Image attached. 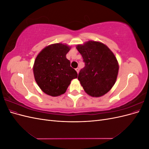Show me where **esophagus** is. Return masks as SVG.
Returning <instances> with one entry per match:
<instances>
[{
    "mask_svg": "<svg viewBox=\"0 0 149 149\" xmlns=\"http://www.w3.org/2000/svg\"><path fill=\"white\" fill-rule=\"evenodd\" d=\"M76 72H77V73H79V69L78 68H76Z\"/></svg>",
    "mask_w": 149,
    "mask_h": 149,
    "instance_id": "34e87169",
    "label": "esophagus"
}]
</instances>
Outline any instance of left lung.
<instances>
[{
  "mask_svg": "<svg viewBox=\"0 0 149 149\" xmlns=\"http://www.w3.org/2000/svg\"><path fill=\"white\" fill-rule=\"evenodd\" d=\"M85 66L78 79L85 92L93 97H101L109 92L118 77L119 64L114 53L106 45L89 41L76 47Z\"/></svg>",
  "mask_w": 149,
  "mask_h": 149,
  "instance_id": "obj_1",
  "label": "left lung"
}]
</instances>
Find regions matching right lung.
<instances>
[{
    "label": "right lung",
    "mask_w": 149,
    "mask_h": 149,
    "mask_svg": "<svg viewBox=\"0 0 149 149\" xmlns=\"http://www.w3.org/2000/svg\"><path fill=\"white\" fill-rule=\"evenodd\" d=\"M70 47L62 43L48 45L40 52L35 60L33 74L43 92L53 97L64 94L71 81L78 77L66 55Z\"/></svg>",
    "instance_id": "add662e5"
}]
</instances>
